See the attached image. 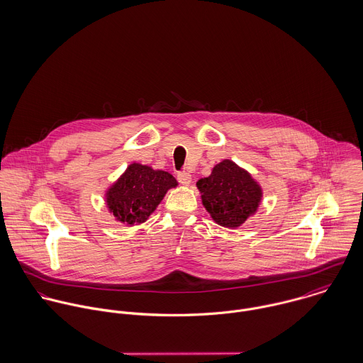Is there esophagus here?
Wrapping results in <instances>:
<instances>
[{
  "mask_svg": "<svg viewBox=\"0 0 363 363\" xmlns=\"http://www.w3.org/2000/svg\"><path fill=\"white\" fill-rule=\"evenodd\" d=\"M177 180L183 186H189L191 183V174L187 172H179L177 173Z\"/></svg>",
  "mask_w": 363,
  "mask_h": 363,
  "instance_id": "obj_1",
  "label": "esophagus"
}]
</instances>
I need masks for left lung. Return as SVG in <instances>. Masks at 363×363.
<instances>
[{
    "label": "left lung",
    "instance_id": "obj_1",
    "mask_svg": "<svg viewBox=\"0 0 363 363\" xmlns=\"http://www.w3.org/2000/svg\"><path fill=\"white\" fill-rule=\"evenodd\" d=\"M197 187L203 206L212 219L225 228H238L252 216L261 203L262 191L249 172L225 159L212 173L200 179Z\"/></svg>",
    "mask_w": 363,
    "mask_h": 363
}]
</instances>
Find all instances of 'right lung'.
I'll list each match as a JSON object with an SVG mask.
<instances>
[{"instance_id": "obj_1", "label": "right lung", "mask_w": 363, "mask_h": 363, "mask_svg": "<svg viewBox=\"0 0 363 363\" xmlns=\"http://www.w3.org/2000/svg\"><path fill=\"white\" fill-rule=\"evenodd\" d=\"M176 186L177 182L170 173L131 163L107 190L106 203L117 220L133 226L145 222L167 190Z\"/></svg>"}]
</instances>
